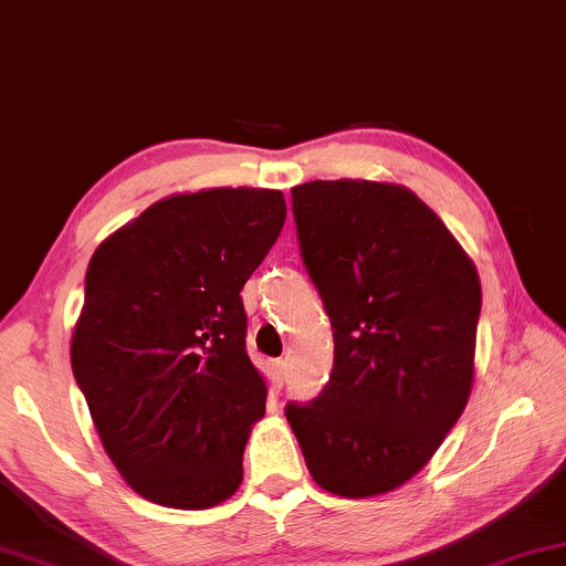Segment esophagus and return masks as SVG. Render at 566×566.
Segmentation results:
<instances>
[{
    "instance_id": "esophagus-1",
    "label": "esophagus",
    "mask_w": 566,
    "mask_h": 566,
    "mask_svg": "<svg viewBox=\"0 0 566 566\" xmlns=\"http://www.w3.org/2000/svg\"><path fill=\"white\" fill-rule=\"evenodd\" d=\"M271 386H274V390H282V386H284V361L282 359L271 361Z\"/></svg>"
}]
</instances>
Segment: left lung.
Returning a JSON list of instances; mask_svg holds the SVG:
<instances>
[{
  "mask_svg": "<svg viewBox=\"0 0 566 566\" xmlns=\"http://www.w3.org/2000/svg\"><path fill=\"white\" fill-rule=\"evenodd\" d=\"M307 274L334 326V373L287 421L315 484L388 494L429 463L469 403L481 282L446 222L406 186L292 188Z\"/></svg>",
  "mask_w": 566,
  "mask_h": 566,
  "instance_id": "1",
  "label": "left lung"
}]
</instances>
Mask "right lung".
<instances>
[{"instance_id": "obj_1", "label": "right lung", "mask_w": 566, "mask_h": 566, "mask_svg": "<svg viewBox=\"0 0 566 566\" xmlns=\"http://www.w3.org/2000/svg\"><path fill=\"white\" fill-rule=\"evenodd\" d=\"M287 220L282 191L201 188L155 201L90 259L72 370L134 492L207 510L243 481L266 411L240 290Z\"/></svg>"}]
</instances>
